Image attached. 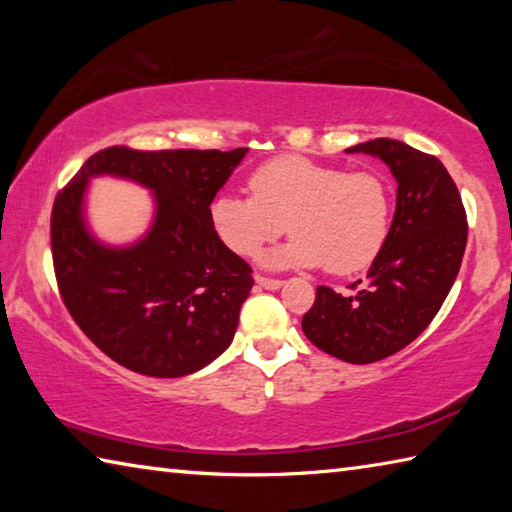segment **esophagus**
I'll return each instance as SVG.
<instances>
[{
  "mask_svg": "<svg viewBox=\"0 0 512 512\" xmlns=\"http://www.w3.org/2000/svg\"><path fill=\"white\" fill-rule=\"evenodd\" d=\"M255 280H257V284H259V287H264V289H271V291H275V289H280V287H282V280H275V277L257 275V277H255Z\"/></svg>",
  "mask_w": 512,
  "mask_h": 512,
  "instance_id": "esophagus-1",
  "label": "esophagus"
}]
</instances>
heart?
I'll use <instances>...</instances> for the list:
<instances>
[{"instance_id": "obj_1", "label": "heart", "mask_w": 512, "mask_h": 512, "mask_svg": "<svg viewBox=\"0 0 512 512\" xmlns=\"http://www.w3.org/2000/svg\"><path fill=\"white\" fill-rule=\"evenodd\" d=\"M250 196L223 192L210 203L216 239L241 257L291 232L273 266H320L350 275L375 262L391 228V189L375 171H348L300 155L273 158L248 176Z\"/></svg>"}]
</instances>
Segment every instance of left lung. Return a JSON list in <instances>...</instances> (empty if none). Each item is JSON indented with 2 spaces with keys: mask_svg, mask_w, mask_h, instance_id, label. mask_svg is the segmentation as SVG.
Listing matches in <instances>:
<instances>
[{
  "mask_svg": "<svg viewBox=\"0 0 512 512\" xmlns=\"http://www.w3.org/2000/svg\"><path fill=\"white\" fill-rule=\"evenodd\" d=\"M348 153L377 155L391 167L395 216L366 287L352 296L318 287L302 332L336 359L372 363L406 348L438 314L463 262L467 216L436 155L388 137L350 146Z\"/></svg>",
  "mask_w": 512,
  "mask_h": 512,
  "instance_id": "obj_1",
  "label": "left lung"
}]
</instances>
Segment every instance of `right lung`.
<instances>
[{
    "mask_svg": "<svg viewBox=\"0 0 512 512\" xmlns=\"http://www.w3.org/2000/svg\"><path fill=\"white\" fill-rule=\"evenodd\" d=\"M248 149L94 153L51 210V255L60 298L83 334L112 361L149 377H185L232 343L253 268L216 239L210 203ZM119 175L156 194L144 240L110 249L82 219L94 175Z\"/></svg>",
    "mask_w": 512,
    "mask_h": 512,
    "instance_id": "1",
    "label": "right lung"
}]
</instances>
